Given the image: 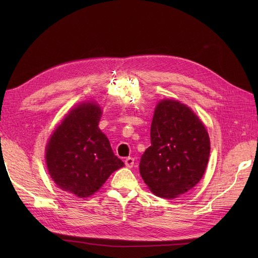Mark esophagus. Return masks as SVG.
<instances>
[{
    "label": "esophagus",
    "instance_id": "34e87169",
    "mask_svg": "<svg viewBox=\"0 0 258 258\" xmlns=\"http://www.w3.org/2000/svg\"><path fill=\"white\" fill-rule=\"evenodd\" d=\"M125 165H126V167H133V165H134V158L133 157H127L125 160Z\"/></svg>",
    "mask_w": 258,
    "mask_h": 258
}]
</instances>
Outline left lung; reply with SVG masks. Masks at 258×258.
Listing matches in <instances>:
<instances>
[{
	"label": "left lung",
	"instance_id": "obj_1",
	"mask_svg": "<svg viewBox=\"0 0 258 258\" xmlns=\"http://www.w3.org/2000/svg\"><path fill=\"white\" fill-rule=\"evenodd\" d=\"M205 126L194 112L174 100L157 104L151 146L141 157L140 173L157 196L175 199L200 182L210 157Z\"/></svg>",
	"mask_w": 258,
	"mask_h": 258
}]
</instances>
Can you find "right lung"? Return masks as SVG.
Segmentation results:
<instances>
[{"mask_svg": "<svg viewBox=\"0 0 258 258\" xmlns=\"http://www.w3.org/2000/svg\"><path fill=\"white\" fill-rule=\"evenodd\" d=\"M101 115L96 104H81L65 116L46 146L51 177L59 188L79 197L94 194L109 175L124 166L98 128Z\"/></svg>", "mask_w": 258, "mask_h": 258, "instance_id": "right-lung-1", "label": "right lung"}]
</instances>
